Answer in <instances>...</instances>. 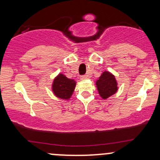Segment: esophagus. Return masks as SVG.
<instances>
[{
	"instance_id": "34e87169",
	"label": "esophagus",
	"mask_w": 160,
	"mask_h": 160,
	"mask_svg": "<svg viewBox=\"0 0 160 160\" xmlns=\"http://www.w3.org/2000/svg\"><path fill=\"white\" fill-rule=\"evenodd\" d=\"M87 78H88L87 75H82V76L80 77V80H86V79H87Z\"/></svg>"
}]
</instances>
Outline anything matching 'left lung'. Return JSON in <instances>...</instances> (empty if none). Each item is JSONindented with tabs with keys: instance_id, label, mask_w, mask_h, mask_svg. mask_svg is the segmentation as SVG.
<instances>
[{
	"instance_id": "obj_1",
	"label": "left lung",
	"mask_w": 160,
	"mask_h": 160,
	"mask_svg": "<svg viewBox=\"0 0 160 160\" xmlns=\"http://www.w3.org/2000/svg\"><path fill=\"white\" fill-rule=\"evenodd\" d=\"M95 85L99 95L103 99L108 98L118 90L117 82L114 75L109 71H104L99 77L98 80H97Z\"/></svg>"
}]
</instances>
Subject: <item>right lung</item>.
Segmentation results:
<instances>
[{"mask_svg":"<svg viewBox=\"0 0 160 160\" xmlns=\"http://www.w3.org/2000/svg\"><path fill=\"white\" fill-rule=\"evenodd\" d=\"M76 87V81L69 79L63 74H58L53 80L52 91L58 98L69 100Z\"/></svg>","mask_w":160,"mask_h":160,"instance_id":"add662e5","label":"right lung"}]
</instances>
